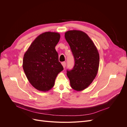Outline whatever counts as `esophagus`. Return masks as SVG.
Instances as JSON below:
<instances>
[{"mask_svg":"<svg viewBox=\"0 0 127 127\" xmlns=\"http://www.w3.org/2000/svg\"><path fill=\"white\" fill-rule=\"evenodd\" d=\"M61 64H62V65H63V67L64 68H65V67H66V63H65V62H63V63H61Z\"/></svg>","mask_w":127,"mask_h":127,"instance_id":"obj_1","label":"esophagus"}]
</instances>
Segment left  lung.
<instances>
[{"mask_svg": "<svg viewBox=\"0 0 127 127\" xmlns=\"http://www.w3.org/2000/svg\"><path fill=\"white\" fill-rule=\"evenodd\" d=\"M64 37L75 59L74 67L67 71V75L72 89L81 91L89 86L96 76L99 53L91 38L82 31H68Z\"/></svg>", "mask_w": 127, "mask_h": 127, "instance_id": "1", "label": "left lung"}]
</instances>
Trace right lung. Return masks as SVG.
<instances>
[{"label":"right lung","instance_id":"add662e5","mask_svg":"<svg viewBox=\"0 0 127 127\" xmlns=\"http://www.w3.org/2000/svg\"><path fill=\"white\" fill-rule=\"evenodd\" d=\"M60 38L57 32L41 34L24 55L23 68L30 84L36 90L46 92L55 85L58 74L64 70L55 47Z\"/></svg>","mask_w":127,"mask_h":127}]
</instances>
